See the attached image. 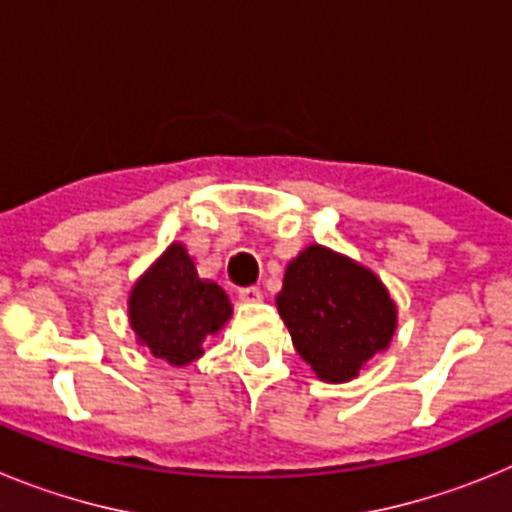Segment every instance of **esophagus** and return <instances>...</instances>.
<instances>
[{"label": "esophagus", "instance_id": "esophagus-1", "mask_svg": "<svg viewBox=\"0 0 512 512\" xmlns=\"http://www.w3.org/2000/svg\"><path fill=\"white\" fill-rule=\"evenodd\" d=\"M238 297L243 302H259L261 300V289L259 287H241L238 289Z\"/></svg>", "mask_w": 512, "mask_h": 512}]
</instances>
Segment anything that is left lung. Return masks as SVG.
I'll use <instances>...</instances> for the list:
<instances>
[{
    "mask_svg": "<svg viewBox=\"0 0 512 512\" xmlns=\"http://www.w3.org/2000/svg\"><path fill=\"white\" fill-rule=\"evenodd\" d=\"M277 305L297 354L325 382L354 379L395 333V302L384 284L323 246L287 266Z\"/></svg>",
    "mask_w": 512,
    "mask_h": 512,
    "instance_id": "1",
    "label": "left lung"
}]
</instances>
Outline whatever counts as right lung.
Segmentation results:
<instances>
[{
  "instance_id": "add662e5",
  "label": "right lung",
  "mask_w": 512,
  "mask_h": 512,
  "mask_svg": "<svg viewBox=\"0 0 512 512\" xmlns=\"http://www.w3.org/2000/svg\"><path fill=\"white\" fill-rule=\"evenodd\" d=\"M230 318V300L215 282L197 277L187 248L174 243L138 279L130 295V325L156 359L184 366L202 354V338Z\"/></svg>"
}]
</instances>
